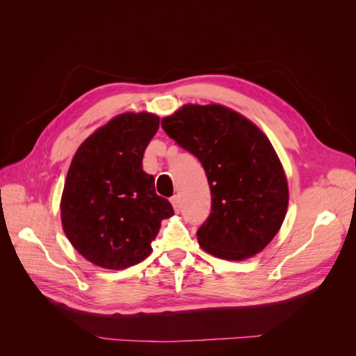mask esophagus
<instances>
[{
  "mask_svg": "<svg viewBox=\"0 0 356 356\" xmlns=\"http://www.w3.org/2000/svg\"><path fill=\"white\" fill-rule=\"evenodd\" d=\"M170 203H172V207H174V209L178 212L179 211V199H178V196L170 197Z\"/></svg>",
  "mask_w": 356,
  "mask_h": 356,
  "instance_id": "1",
  "label": "esophagus"
}]
</instances>
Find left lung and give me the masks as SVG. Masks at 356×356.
Returning a JSON list of instances; mask_svg holds the SVG:
<instances>
[{"mask_svg": "<svg viewBox=\"0 0 356 356\" xmlns=\"http://www.w3.org/2000/svg\"><path fill=\"white\" fill-rule=\"evenodd\" d=\"M163 131L207 172L212 207L199 230L204 251L245 260L270 243L284 222L288 184L268 138L227 106L184 105L161 120Z\"/></svg>", "mask_w": 356, "mask_h": 356, "instance_id": "obj_1", "label": "left lung"}]
</instances>
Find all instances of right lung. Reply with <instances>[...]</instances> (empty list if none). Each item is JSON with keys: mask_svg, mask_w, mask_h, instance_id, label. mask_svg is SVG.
Wrapping results in <instances>:
<instances>
[{"mask_svg": "<svg viewBox=\"0 0 356 356\" xmlns=\"http://www.w3.org/2000/svg\"><path fill=\"white\" fill-rule=\"evenodd\" d=\"M159 117L124 113L79 147L60 199L63 232L86 260L120 270L152 254L161 220L174 215L143 169Z\"/></svg>", "mask_w": 356, "mask_h": 356, "instance_id": "add662e5", "label": "right lung"}]
</instances>
